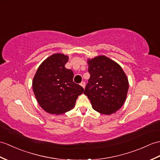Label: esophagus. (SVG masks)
Wrapping results in <instances>:
<instances>
[{"label":"esophagus","instance_id":"1","mask_svg":"<svg viewBox=\"0 0 160 160\" xmlns=\"http://www.w3.org/2000/svg\"><path fill=\"white\" fill-rule=\"evenodd\" d=\"M80 85H81V86L83 88H84V87H85V82H82L80 83Z\"/></svg>","mask_w":160,"mask_h":160}]
</instances>
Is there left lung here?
Here are the masks:
<instances>
[{
  "mask_svg": "<svg viewBox=\"0 0 160 160\" xmlns=\"http://www.w3.org/2000/svg\"><path fill=\"white\" fill-rule=\"evenodd\" d=\"M90 78L84 93L92 107L103 114H111L123 105L129 83L121 66L105 56L88 61Z\"/></svg>",
  "mask_w": 160,
  "mask_h": 160,
  "instance_id": "1",
  "label": "left lung"
}]
</instances>
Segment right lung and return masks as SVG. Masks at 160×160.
<instances>
[{
	"mask_svg": "<svg viewBox=\"0 0 160 160\" xmlns=\"http://www.w3.org/2000/svg\"><path fill=\"white\" fill-rule=\"evenodd\" d=\"M68 61V56L52 55L41 64L33 78L35 98L50 114H61L70 110L84 92L83 87L73 81V72L65 68Z\"/></svg>",
	"mask_w": 160,
	"mask_h": 160,
	"instance_id": "1",
	"label": "right lung"
}]
</instances>
